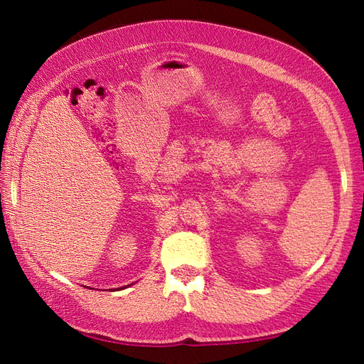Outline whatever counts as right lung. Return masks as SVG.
I'll use <instances>...</instances> for the list:
<instances>
[{"label": "right lung", "mask_w": 364, "mask_h": 364, "mask_svg": "<svg viewBox=\"0 0 364 364\" xmlns=\"http://www.w3.org/2000/svg\"><path fill=\"white\" fill-rule=\"evenodd\" d=\"M126 287H127V285H126Z\"/></svg>", "instance_id": "1"}]
</instances>
